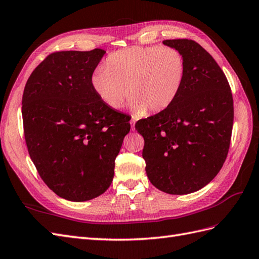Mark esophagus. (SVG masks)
Returning <instances> with one entry per match:
<instances>
[{
	"instance_id": "esophagus-1",
	"label": "esophagus",
	"mask_w": 259,
	"mask_h": 259,
	"mask_svg": "<svg viewBox=\"0 0 259 259\" xmlns=\"http://www.w3.org/2000/svg\"><path fill=\"white\" fill-rule=\"evenodd\" d=\"M136 122H137V120H136V119H134V118H132L131 120H130V124H131V130H135V124H136Z\"/></svg>"
}]
</instances>
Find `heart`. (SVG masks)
Instances as JSON below:
<instances>
[{
	"mask_svg": "<svg viewBox=\"0 0 259 259\" xmlns=\"http://www.w3.org/2000/svg\"><path fill=\"white\" fill-rule=\"evenodd\" d=\"M186 63L180 51L169 47H131L119 50L91 77L92 88L111 109L130 98L137 117L163 111L174 103L183 88Z\"/></svg>",
	"mask_w": 259,
	"mask_h": 259,
	"instance_id": "b5f03b06",
	"label": "heart"
}]
</instances>
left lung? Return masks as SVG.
I'll return each instance as SVG.
<instances>
[{"instance_id":"left-lung-1","label":"left lung","mask_w":259,"mask_h":259,"mask_svg":"<svg viewBox=\"0 0 259 259\" xmlns=\"http://www.w3.org/2000/svg\"><path fill=\"white\" fill-rule=\"evenodd\" d=\"M186 63L184 84L168 108L136 123L144 139L142 156L150 182L170 195L208 185L227 158L233 98L227 77L209 52L188 39L164 40Z\"/></svg>"}]
</instances>
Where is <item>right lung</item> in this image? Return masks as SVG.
<instances>
[{
    "label": "right lung",
    "mask_w": 259,
    "mask_h": 259,
    "mask_svg": "<svg viewBox=\"0 0 259 259\" xmlns=\"http://www.w3.org/2000/svg\"><path fill=\"white\" fill-rule=\"evenodd\" d=\"M105 54L55 52L25 85L22 115L29 156L45 184L70 201L91 200L108 189L130 131L127 116L105 105L92 88Z\"/></svg>",
    "instance_id": "1"
}]
</instances>
